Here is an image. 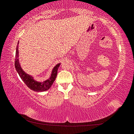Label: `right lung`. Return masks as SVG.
I'll return each mask as SVG.
<instances>
[{
  "label": "right lung",
  "instance_id": "1",
  "mask_svg": "<svg viewBox=\"0 0 134 134\" xmlns=\"http://www.w3.org/2000/svg\"><path fill=\"white\" fill-rule=\"evenodd\" d=\"M19 41H18L17 47H16L15 56L16 58L15 62V68L19 75L20 76L22 80L24 82V83L28 86V88H29L30 90L34 91L44 92V91L48 90L51 87V86L52 85L53 82L55 80L56 76H57L58 69L60 65V63H57L53 67L51 72L50 78L43 82L37 81L34 78V76L27 74L26 72L23 71L22 66H21L19 59Z\"/></svg>",
  "mask_w": 134,
  "mask_h": 134
}]
</instances>
